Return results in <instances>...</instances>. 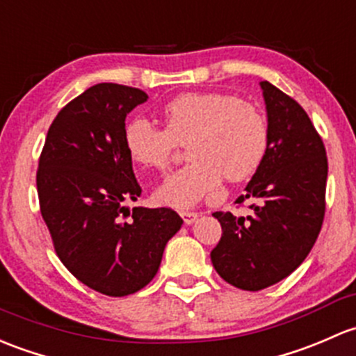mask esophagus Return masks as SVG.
<instances>
[{"label":"esophagus","instance_id":"esophagus-1","mask_svg":"<svg viewBox=\"0 0 356 356\" xmlns=\"http://www.w3.org/2000/svg\"><path fill=\"white\" fill-rule=\"evenodd\" d=\"M181 216H182V220H184L186 225H193V223L196 222L197 216H200V215H197V213H194V211H182Z\"/></svg>","mask_w":356,"mask_h":356}]
</instances>
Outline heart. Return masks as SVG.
I'll use <instances>...</instances> for the list:
<instances>
[{
	"mask_svg": "<svg viewBox=\"0 0 356 356\" xmlns=\"http://www.w3.org/2000/svg\"><path fill=\"white\" fill-rule=\"evenodd\" d=\"M165 129L138 118L126 126L124 147L143 168L163 170L175 143L186 145V167L153 193L162 207L188 209L227 181L250 177L268 148V124L254 104L225 93H184L163 109Z\"/></svg>",
	"mask_w": 356,
	"mask_h": 356,
	"instance_id": "obj_1",
	"label": "heart"
}]
</instances>
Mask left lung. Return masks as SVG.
Returning <instances> with one entry per match:
<instances>
[{"mask_svg": "<svg viewBox=\"0 0 356 356\" xmlns=\"http://www.w3.org/2000/svg\"><path fill=\"white\" fill-rule=\"evenodd\" d=\"M268 115V148L235 203L250 200L249 216L213 213L222 238L211 250L220 276L257 291L295 271L316 244L326 209L327 156L307 112L269 81H261Z\"/></svg>", "mask_w": 356, "mask_h": 356, "instance_id": "1", "label": "left lung"}]
</instances>
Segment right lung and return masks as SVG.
<instances>
[{"mask_svg":"<svg viewBox=\"0 0 356 356\" xmlns=\"http://www.w3.org/2000/svg\"><path fill=\"white\" fill-rule=\"evenodd\" d=\"M147 100L143 90L124 85L85 90L52 121L37 170L40 213L59 259L109 297L147 286L182 227L170 208L124 204L141 194L124 147L126 115Z\"/></svg>","mask_w":356,"mask_h":356,"instance_id":"right-lung-1","label":"right lung"}]
</instances>
